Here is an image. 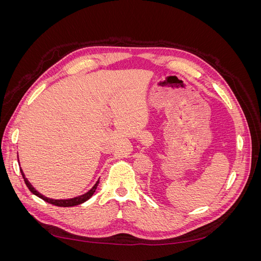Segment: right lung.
<instances>
[{
    "instance_id": "right-lung-1",
    "label": "right lung",
    "mask_w": 261,
    "mask_h": 261,
    "mask_svg": "<svg viewBox=\"0 0 261 261\" xmlns=\"http://www.w3.org/2000/svg\"><path fill=\"white\" fill-rule=\"evenodd\" d=\"M20 173H21V175L23 177V180H25V184L27 185V187L29 188V191L31 193H33L36 196H38L39 198L43 199L44 201L49 202V203H52V204H54V206H58V207H73V206H77V204H81V203L87 201L93 195V193L96 192L97 186L99 184V180H98L97 183L94 184V186L90 189L88 193H86V194H84L82 196L75 197V198H70V199H51V198H48V197H45V196L41 195L40 193L36 191V189L33 187V185H31L29 181H28V179L25 177V174H23V172L21 171V169H20Z\"/></svg>"
}]
</instances>
